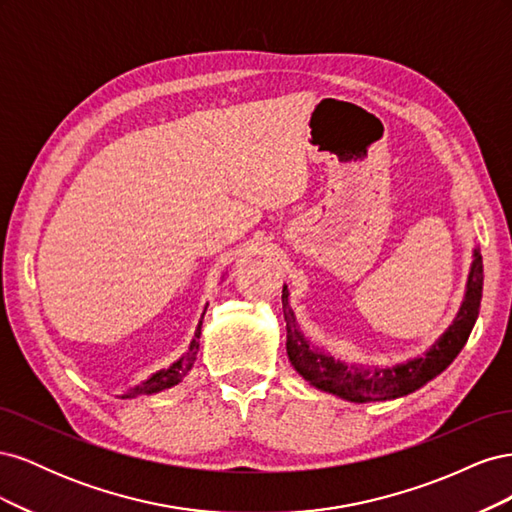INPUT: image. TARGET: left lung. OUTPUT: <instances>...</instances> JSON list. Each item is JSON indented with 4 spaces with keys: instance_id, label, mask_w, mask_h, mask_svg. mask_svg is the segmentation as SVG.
I'll return each mask as SVG.
<instances>
[{
    "instance_id": "left-lung-1",
    "label": "left lung",
    "mask_w": 512,
    "mask_h": 512,
    "mask_svg": "<svg viewBox=\"0 0 512 512\" xmlns=\"http://www.w3.org/2000/svg\"><path fill=\"white\" fill-rule=\"evenodd\" d=\"M480 297H483V258L478 250H472V265L466 282V294L455 320L448 329L425 350L404 363L389 367H363L335 359L329 352L320 350L303 335L297 316L290 307V292L284 284L282 309L286 322V352L290 365L297 374L316 386L318 391L331 393L352 404H371V401H391L406 397L421 389L429 380L440 376L455 361V356L466 346L478 318Z\"/></svg>"
}]
</instances>
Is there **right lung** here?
<instances>
[{
	"label": "right lung",
	"mask_w": 512,
	"mask_h": 512,
	"mask_svg": "<svg viewBox=\"0 0 512 512\" xmlns=\"http://www.w3.org/2000/svg\"><path fill=\"white\" fill-rule=\"evenodd\" d=\"M205 312H207V307L203 309V314H200V320H198V324H196V331H194V337H192V342H190L188 350H185L173 365H168V367H164V369H158L156 374H151L147 380L130 386L128 391H123V393L117 395V397H121V399H134V397L160 393V391L170 389V386L179 384L185 376H188L190 371H192V367H194V363H196V356H198V348H200V327H203Z\"/></svg>",
	"instance_id": "obj_1"
}]
</instances>
